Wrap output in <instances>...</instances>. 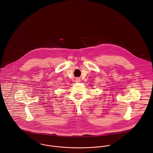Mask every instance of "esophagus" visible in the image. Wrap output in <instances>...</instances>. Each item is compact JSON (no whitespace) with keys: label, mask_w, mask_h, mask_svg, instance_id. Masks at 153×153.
I'll use <instances>...</instances> for the list:
<instances>
[{"label":"esophagus","mask_w":153,"mask_h":153,"mask_svg":"<svg viewBox=\"0 0 153 153\" xmlns=\"http://www.w3.org/2000/svg\"><path fill=\"white\" fill-rule=\"evenodd\" d=\"M80 81H81V79L79 78H76V79H75V82H79Z\"/></svg>","instance_id":"1"}]
</instances>
